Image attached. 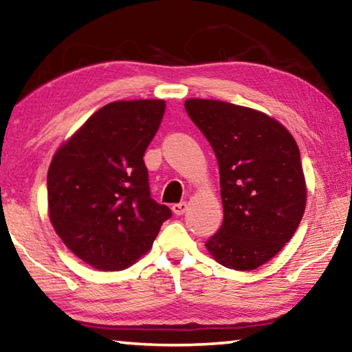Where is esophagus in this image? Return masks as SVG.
Returning a JSON list of instances; mask_svg holds the SVG:
<instances>
[{
    "label": "esophagus",
    "instance_id": "1",
    "mask_svg": "<svg viewBox=\"0 0 352 352\" xmlns=\"http://www.w3.org/2000/svg\"><path fill=\"white\" fill-rule=\"evenodd\" d=\"M188 210V204L186 201H182V204H175L172 205V212L175 214V216H182V214Z\"/></svg>",
    "mask_w": 352,
    "mask_h": 352
}]
</instances>
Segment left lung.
<instances>
[{"instance_id": "left-lung-1", "label": "left lung", "mask_w": 352, "mask_h": 352, "mask_svg": "<svg viewBox=\"0 0 352 352\" xmlns=\"http://www.w3.org/2000/svg\"><path fill=\"white\" fill-rule=\"evenodd\" d=\"M184 109L219 163L223 222L206 248L226 269H258L281 252L305 214L300 148L287 129L248 107L188 99Z\"/></svg>"}]
</instances>
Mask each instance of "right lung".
Segmentation results:
<instances>
[{
  "mask_svg": "<svg viewBox=\"0 0 352 352\" xmlns=\"http://www.w3.org/2000/svg\"><path fill=\"white\" fill-rule=\"evenodd\" d=\"M160 99L118 100L65 142L47 170L56 233L99 270H122L144 254L172 212L151 197L144 152L160 129Z\"/></svg>",
  "mask_w": 352,
  "mask_h": 352,
  "instance_id": "obj_1",
  "label": "right lung"
}]
</instances>
